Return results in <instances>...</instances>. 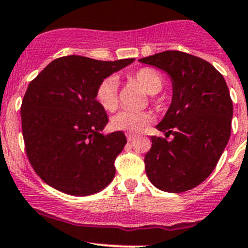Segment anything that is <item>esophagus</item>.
I'll list each match as a JSON object with an SVG mask.
<instances>
[{"label": "esophagus", "instance_id": "obj_1", "mask_svg": "<svg viewBox=\"0 0 248 248\" xmlns=\"http://www.w3.org/2000/svg\"><path fill=\"white\" fill-rule=\"evenodd\" d=\"M126 137H127V140H128L129 142H130V141L135 140V138H137V137H135V135H132V134H127Z\"/></svg>", "mask_w": 248, "mask_h": 248}]
</instances>
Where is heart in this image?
I'll list each match as a JSON object with an SVG mask.
<instances>
[{"label": "heart", "instance_id": "heart-1", "mask_svg": "<svg viewBox=\"0 0 248 248\" xmlns=\"http://www.w3.org/2000/svg\"><path fill=\"white\" fill-rule=\"evenodd\" d=\"M130 78L140 84L148 94H156L164 87V78L154 68H141ZM95 97L103 109L108 111L115 110L118 106V82L114 78H106L97 84ZM152 121L151 114L147 111L122 110L111 118V127L115 130L132 134L142 130Z\"/></svg>", "mask_w": 248, "mask_h": 248}]
</instances>
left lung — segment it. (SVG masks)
Segmentation results:
<instances>
[{
	"mask_svg": "<svg viewBox=\"0 0 248 248\" xmlns=\"http://www.w3.org/2000/svg\"><path fill=\"white\" fill-rule=\"evenodd\" d=\"M139 61L165 70L173 84L172 103L156 128L174 138H151L147 176L165 192H186L208 178L230 140V91L209 62L184 51L166 50Z\"/></svg>",
	"mask_w": 248,
	"mask_h": 248,
	"instance_id": "1",
	"label": "left lung"
}]
</instances>
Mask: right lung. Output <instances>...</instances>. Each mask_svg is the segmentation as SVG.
<instances>
[{
  "label": "right lung",
  "instance_id": "obj_1",
  "mask_svg": "<svg viewBox=\"0 0 248 248\" xmlns=\"http://www.w3.org/2000/svg\"><path fill=\"white\" fill-rule=\"evenodd\" d=\"M133 61L63 56L31 81L21 105L24 148L49 186L84 197L113 180L114 162L127 140L121 130L102 134L108 116L95 91L103 78Z\"/></svg>",
  "mask_w": 248,
  "mask_h": 248
}]
</instances>
